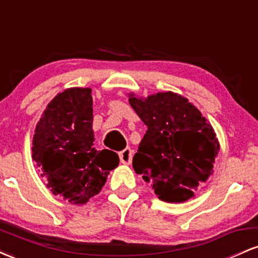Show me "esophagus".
Segmentation results:
<instances>
[{
  "mask_svg": "<svg viewBox=\"0 0 258 258\" xmlns=\"http://www.w3.org/2000/svg\"><path fill=\"white\" fill-rule=\"evenodd\" d=\"M120 156V161L122 162L123 165H130L132 161V150L130 148H126L125 150L119 153Z\"/></svg>",
  "mask_w": 258,
  "mask_h": 258,
  "instance_id": "obj_1",
  "label": "esophagus"
}]
</instances>
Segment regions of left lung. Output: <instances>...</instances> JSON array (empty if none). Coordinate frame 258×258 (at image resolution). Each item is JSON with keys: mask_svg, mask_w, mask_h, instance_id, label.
<instances>
[{"mask_svg": "<svg viewBox=\"0 0 258 258\" xmlns=\"http://www.w3.org/2000/svg\"><path fill=\"white\" fill-rule=\"evenodd\" d=\"M148 127L133 156V168L162 201L184 203L214 173L220 143L211 123L189 100L173 92L148 98L128 94Z\"/></svg>", "mask_w": 258, "mask_h": 258, "instance_id": "1", "label": "left lung"}]
</instances>
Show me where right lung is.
I'll return each mask as SVG.
<instances>
[{"instance_id":"add662e5","label":"right lung","mask_w":258,"mask_h":258,"mask_svg":"<svg viewBox=\"0 0 258 258\" xmlns=\"http://www.w3.org/2000/svg\"><path fill=\"white\" fill-rule=\"evenodd\" d=\"M91 88H68L48 103L35 128L32 160L54 195L82 205L97 195L119 156L94 148Z\"/></svg>"}]
</instances>
